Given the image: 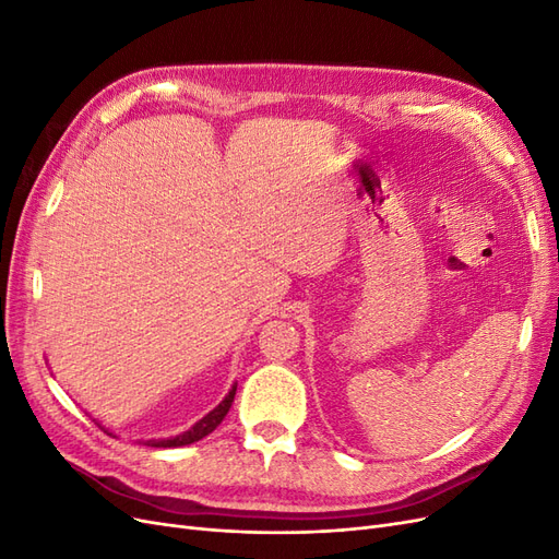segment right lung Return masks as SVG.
Here are the masks:
<instances>
[{"instance_id":"right-lung-1","label":"right lung","mask_w":559,"mask_h":559,"mask_svg":"<svg viewBox=\"0 0 559 559\" xmlns=\"http://www.w3.org/2000/svg\"><path fill=\"white\" fill-rule=\"evenodd\" d=\"M235 389H238V384H233L228 396L222 403H218L210 415H205L200 421H195V425L189 431H183V433H179L175 438H163V441H148L146 445H151V448H179V445H191V443L200 441V438L210 436L218 425H222L224 417L228 415L230 405H233V399H235Z\"/></svg>"}]
</instances>
